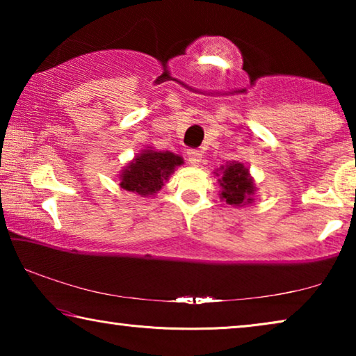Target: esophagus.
Returning <instances> with one entry per match:
<instances>
[{"label": "esophagus", "mask_w": 356, "mask_h": 356, "mask_svg": "<svg viewBox=\"0 0 356 356\" xmlns=\"http://www.w3.org/2000/svg\"><path fill=\"white\" fill-rule=\"evenodd\" d=\"M186 156H188V161H190L193 166H197V165L201 163V160H202L201 150H197V149H190L188 152H186Z\"/></svg>", "instance_id": "34e87169"}]
</instances>
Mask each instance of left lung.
I'll list each match as a JSON object with an SVG mask.
<instances>
[{"mask_svg":"<svg viewBox=\"0 0 356 356\" xmlns=\"http://www.w3.org/2000/svg\"><path fill=\"white\" fill-rule=\"evenodd\" d=\"M221 186V197L231 206H242L251 202L254 195V184L250 172L242 163H229L222 168V176L218 180Z\"/></svg>","mask_w":356,"mask_h":356,"instance_id":"obj_1","label":"left lung"}]
</instances>
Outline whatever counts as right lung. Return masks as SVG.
<instances>
[{"mask_svg":"<svg viewBox=\"0 0 356 356\" xmlns=\"http://www.w3.org/2000/svg\"><path fill=\"white\" fill-rule=\"evenodd\" d=\"M180 163L182 159L172 152L144 150L120 174V186L141 196L154 195Z\"/></svg>","mask_w":356,"mask_h":356,"instance_id":"right-lung-1","label":"right lung"}]
</instances>
